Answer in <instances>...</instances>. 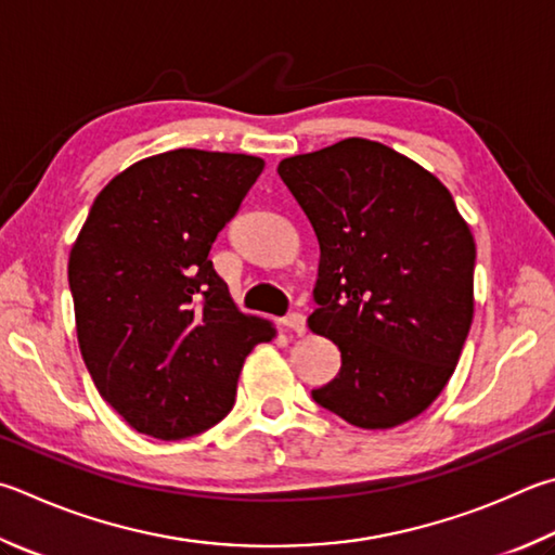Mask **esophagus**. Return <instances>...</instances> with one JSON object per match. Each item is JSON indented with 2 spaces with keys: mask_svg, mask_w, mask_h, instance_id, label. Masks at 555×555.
<instances>
[{
  "mask_svg": "<svg viewBox=\"0 0 555 555\" xmlns=\"http://www.w3.org/2000/svg\"><path fill=\"white\" fill-rule=\"evenodd\" d=\"M284 325L286 330L296 332V335H306V315L304 312H288L284 318Z\"/></svg>",
  "mask_w": 555,
  "mask_h": 555,
  "instance_id": "1",
  "label": "esophagus"
}]
</instances>
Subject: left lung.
<instances>
[{"label":"left lung","mask_w":555,"mask_h":555,"mask_svg":"<svg viewBox=\"0 0 555 555\" xmlns=\"http://www.w3.org/2000/svg\"><path fill=\"white\" fill-rule=\"evenodd\" d=\"M320 243L308 327L341 369L312 400L361 429L417 417L449 383L473 322L476 243L441 181L374 140L281 159Z\"/></svg>","instance_id":"left-lung-1"}]
</instances>
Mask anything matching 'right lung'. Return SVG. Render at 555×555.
I'll use <instances>...</instances> for the list:
<instances>
[{
    "label": "right lung",
    "mask_w": 555,
    "mask_h": 555,
    "mask_svg": "<svg viewBox=\"0 0 555 555\" xmlns=\"http://www.w3.org/2000/svg\"><path fill=\"white\" fill-rule=\"evenodd\" d=\"M264 159L169 150L94 198L69 251L79 351L102 398L140 435L175 441L235 405L245 357L276 335L245 315L208 251Z\"/></svg>",
    "instance_id": "obj_1"
}]
</instances>
